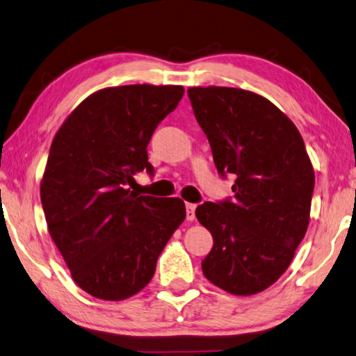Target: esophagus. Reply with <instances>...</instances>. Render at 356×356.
<instances>
[{"label": "esophagus", "instance_id": "obj_1", "mask_svg": "<svg viewBox=\"0 0 356 356\" xmlns=\"http://www.w3.org/2000/svg\"><path fill=\"white\" fill-rule=\"evenodd\" d=\"M186 219L188 221L196 219V204H186Z\"/></svg>", "mask_w": 356, "mask_h": 356}]
</instances>
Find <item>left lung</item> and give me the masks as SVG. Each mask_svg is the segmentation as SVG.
<instances>
[{"instance_id": "left-lung-1", "label": "left lung", "mask_w": 356, "mask_h": 356, "mask_svg": "<svg viewBox=\"0 0 356 356\" xmlns=\"http://www.w3.org/2000/svg\"><path fill=\"white\" fill-rule=\"evenodd\" d=\"M218 171L235 174L234 202H204L197 221L213 248L202 273L234 296L258 294L285 274L307 234L314 170L294 122L261 95L190 87Z\"/></svg>"}]
</instances>
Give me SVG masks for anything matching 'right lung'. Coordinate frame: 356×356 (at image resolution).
Returning a JSON list of instances; mask_svg holds the SVG:
<instances>
[{
  "mask_svg": "<svg viewBox=\"0 0 356 356\" xmlns=\"http://www.w3.org/2000/svg\"><path fill=\"white\" fill-rule=\"evenodd\" d=\"M184 92L151 83L102 88L54 135L40 182L48 232L76 285L96 299L140 293L186 216L182 199L138 196L127 186L135 172H152L147 143Z\"/></svg>",
  "mask_w": 356,
  "mask_h": 356,
  "instance_id": "right-lung-1",
  "label": "right lung"
}]
</instances>
